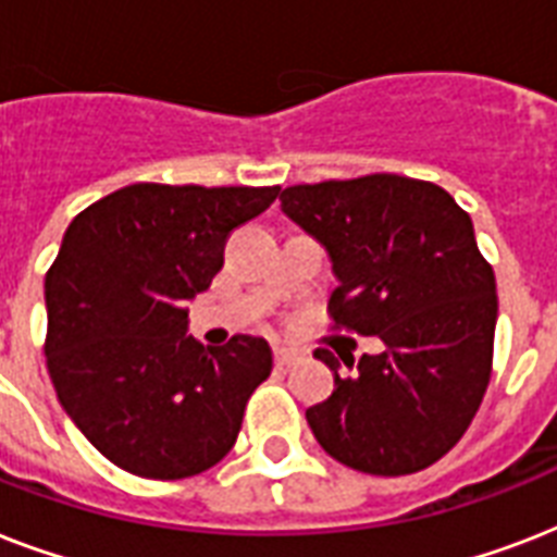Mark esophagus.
<instances>
[{
	"label": "esophagus",
	"instance_id": "1",
	"mask_svg": "<svg viewBox=\"0 0 557 557\" xmlns=\"http://www.w3.org/2000/svg\"><path fill=\"white\" fill-rule=\"evenodd\" d=\"M274 361H277V367H292L295 361H300V352L288 347H274Z\"/></svg>",
	"mask_w": 557,
	"mask_h": 557
}]
</instances>
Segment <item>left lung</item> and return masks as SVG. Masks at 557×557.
I'll return each mask as SVG.
<instances>
[{"mask_svg":"<svg viewBox=\"0 0 557 557\" xmlns=\"http://www.w3.org/2000/svg\"><path fill=\"white\" fill-rule=\"evenodd\" d=\"M280 210L330 253L335 323L384 344L344 361L349 375L314 352L335 372V393L306 410L314 440L364 474L433 466L492 379L497 286L471 216L442 187L393 173L286 187Z\"/></svg>","mask_w":557,"mask_h":557,"instance_id":"1","label":"left lung"}]
</instances>
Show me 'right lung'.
Listing matches in <instances>:
<instances>
[{
    "instance_id": "add662e5",
    "label": "right lung",
    "mask_w": 557,
    "mask_h": 557,
    "mask_svg": "<svg viewBox=\"0 0 557 557\" xmlns=\"http://www.w3.org/2000/svg\"><path fill=\"white\" fill-rule=\"evenodd\" d=\"M280 187L129 185L77 213L46 274L48 375L95 448L147 480L208 471L234 448L269 379L265 338L205 349L187 304L225 262L227 234Z\"/></svg>"
}]
</instances>
